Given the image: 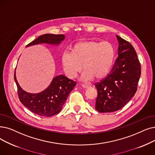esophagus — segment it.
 Segmentation results:
<instances>
[{
  "mask_svg": "<svg viewBox=\"0 0 155 155\" xmlns=\"http://www.w3.org/2000/svg\"><path fill=\"white\" fill-rule=\"evenodd\" d=\"M82 86L83 88H84V89H87V88H89V85H85V84H82Z\"/></svg>",
  "mask_w": 155,
  "mask_h": 155,
  "instance_id": "1",
  "label": "esophagus"
}]
</instances>
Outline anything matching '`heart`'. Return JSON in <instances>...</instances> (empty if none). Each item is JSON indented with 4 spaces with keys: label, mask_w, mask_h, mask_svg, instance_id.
I'll return each mask as SVG.
<instances>
[{
    "label": "heart",
    "mask_w": 155,
    "mask_h": 155,
    "mask_svg": "<svg viewBox=\"0 0 155 155\" xmlns=\"http://www.w3.org/2000/svg\"><path fill=\"white\" fill-rule=\"evenodd\" d=\"M113 49L107 42L94 40L77 43L72 51H65L61 63L66 75L73 78L83 70L85 81L103 78L110 70L113 60Z\"/></svg>",
    "instance_id": "heart-1"
}]
</instances>
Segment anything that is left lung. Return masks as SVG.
<instances>
[{"instance_id":"1","label":"left lung","mask_w":155,"mask_h":155,"mask_svg":"<svg viewBox=\"0 0 155 155\" xmlns=\"http://www.w3.org/2000/svg\"><path fill=\"white\" fill-rule=\"evenodd\" d=\"M118 57L112 70L95 84L97 91L96 110L101 113L117 111L123 107L137 91L140 77V64L133 46L116 35Z\"/></svg>"}]
</instances>
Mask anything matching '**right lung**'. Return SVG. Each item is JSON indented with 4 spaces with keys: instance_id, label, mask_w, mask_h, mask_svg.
Here are the masks:
<instances>
[{
    "instance_id": "obj_1",
    "label": "right lung",
    "mask_w": 155,
    "mask_h": 155,
    "mask_svg": "<svg viewBox=\"0 0 155 155\" xmlns=\"http://www.w3.org/2000/svg\"><path fill=\"white\" fill-rule=\"evenodd\" d=\"M64 38V35L44 34L26 47L39 44L59 45ZM14 78L21 103L33 113L46 117L55 115L61 110L69 94L77 84L73 80L60 75L54 77L51 84L44 91L37 94H31L25 91L20 87L16 80V71Z\"/></svg>"
}]
</instances>
